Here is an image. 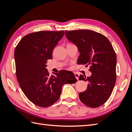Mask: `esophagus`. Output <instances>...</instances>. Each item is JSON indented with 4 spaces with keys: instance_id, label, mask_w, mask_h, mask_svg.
<instances>
[{
    "instance_id": "obj_1",
    "label": "esophagus",
    "mask_w": 132,
    "mask_h": 132,
    "mask_svg": "<svg viewBox=\"0 0 132 132\" xmlns=\"http://www.w3.org/2000/svg\"><path fill=\"white\" fill-rule=\"evenodd\" d=\"M75 76L76 78H77V80H78V79H79V75L78 73H77L75 72Z\"/></svg>"
}]
</instances>
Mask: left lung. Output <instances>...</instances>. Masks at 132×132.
Instances as JSON below:
<instances>
[{"label":"left lung","mask_w":132,"mask_h":132,"mask_svg":"<svg viewBox=\"0 0 132 132\" xmlns=\"http://www.w3.org/2000/svg\"><path fill=\"white\" fill-rule=\"evenodd\" d=\"M70 42L80 53L78 64L89 65L90 77L80 75L79 80L89 82L87 89L79 94L82 103L97 108L108 101L116 80V55L109 40L102 34L90 30L65 31Z\"/></svg>","instance_id":"left-lung-1"}]
</instances>
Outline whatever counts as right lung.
Returning <instances> with one entry per match:
<instances>
[{
    "mask_svg": "<svg viewBox=\"0 0 132 132\" xmlns=\"http://www.w3.org/2000/svg\"><path fill=\"white\" fill-rule=\"evenodd\" d=\"M64 31H40L24 36L14 50L17 79L23 93L32 103L46 108L59 100L62 87L77 81L71 71L61 70L50 76L47 60Z\"/></svg>",
    "mask_w": 132,
    "mask_h": 132,
    "instance_id": "1",
    "label": "right lung"
}]
</instances>
